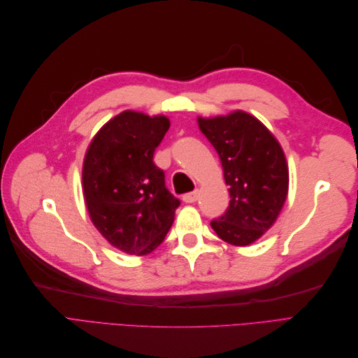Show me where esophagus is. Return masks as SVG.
Listing matches in <instances>:
<instances>
[{"instance_id":"1","label":"esophagus","mask_w":358,"mask_h":358,"mask_svg":"<svg viewBox=\"0 0 358 358\" xmlns=\"http://www.w3.org/2000/svg\"><path fill=\"white\" fill-rule=\"evenodd\" d=\"M197 199H199V191L197 189L192 191V192H188V194H185V196L182 197V200L185 201V203H196Z\"/></svg>"}]
</instances>
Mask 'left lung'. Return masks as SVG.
Returning <instances> with one entry per match:
<instances>
[{"instance_id": "left-lung-1", "label": "left lung", "mask_w": 358, "mask_h": 358, "mask_svg": "<svg viewBox=\"0 0 358 358\" xmlns=\"http://www.w3.org/2000/svg\"><path fill=\"white\" fill-rule=\"evenodd\" d=\"M200 131L220 155L230 204L210 225L230 245L246 246L276 221L288 194L282 148L252 115L242 110L212 119L199 117Z\"/></svg>"}]
</instances>
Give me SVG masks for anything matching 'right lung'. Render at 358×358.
<instances>
[{
	"instance_id": "obj_1",
	"label": "right lung",
	"mask_w": 358,
	"mask_h": 358,
	"mask_svg": "<svg viewBox=\"0 0 358 358\" xmlns=\"http://www.w3.org/2000/svg\"><path fill=\"white\" fill-rule=\"evenodd\" d=\"M169 127L166 116L125 110L96 133L86 150L82 182L91 221L127 254L146 255L159 246L180 204L154 162Z\"/></svg>"
}]
</instances>
